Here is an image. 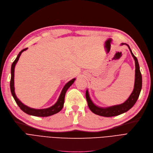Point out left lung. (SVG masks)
I'll return each mask as SVG.
<instances>
[{
    "label": "left lung",
    "instance_id": "8db88e82",
    "mask_svg": "<svg viewBox=\"0 0 153 153\" xmlns=\"http://www.w3.org/2000/svg\"><path fill=\"white\" fill-rule=\"evenodd\" d=\"M121 45H126L130 51V53L132 56L133 58L135 61V82H134V90L130 94L129 97L126 100V101L120 104L114 105V106H108V107H100L97 105L95 104L90 96L88 89L86 91V99L88 104V106L91 110V111L94 114L101 116V117H114V116H118L128 111L134 106V105L137 101L139 96L140 95L141 89H142V84H143V80H142V75L140 71V67L138 62V60L137 57L134 55L131 52L130 47L128 44L122 43Z\"/></svg>",
    "mask_w": 153,
    "mask_h": 153
}]
</instances>
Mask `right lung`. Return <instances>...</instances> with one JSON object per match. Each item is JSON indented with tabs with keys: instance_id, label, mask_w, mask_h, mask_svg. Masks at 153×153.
Here are the masks:
<instances>
[{
	"instance_id": "obj_1",
	"label": "right lung",
	"mask_w": 153,
	"mask_h": 153,
	"mask_svg": "<svg viewBox=\"0 0 153 153\" xmlns=\"http://www.w3.org/2000/svg\"><path fill=\"white\" fill-rule=\"evenodd\" d=\"M28 48H26L21 51L19 53L17 56L16 58L14 60V61L13 62L11 65V70H10V74H11V77H10V92H11L12 96L13 98L14 99L18 105V106L20 108L23 112L25 113L35 116V117H49V116L53 115L54 114H56L59 113L60 111L62 109L63 106H64V103H65V94L68 88L70 87V86L72 84L75 82L76 78H73L71 80H70L68 82H67L65 86L63 87L62 91L61 92V94L59 96L57 99V101L56 102L51 106V107L44 108V109H35L28 107L26 105L24 104L17 97L16 95L15 94V88H14V68L16 66V65L18 62L19 57L21 54H22V52L27 50Z\"/></svg>"
}]
</instances>
